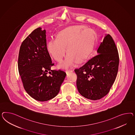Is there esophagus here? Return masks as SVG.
I'll list each match as a JSON object with an SVG mask.
<instances>
[{
    "mask_svg": "<svg viewBox=\"0 0 135 135\" xmlns=\"http://www.w3.org/2000/svg\"><path fill=\"white\" fill-rule=\"evenodd\" d=\"M72 72H73V70H67L66 71V74H68L70 73H71Z\"/></svg>",
    "mask_w": 135,
    "mask_h": 135,
    "instance_id": "1",
    "label": "esophagus"
}]
</instances>
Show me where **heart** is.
I'll list each match as a JSON object with an SVG mask.
<instances>
[{"instance_id": "b5f03b06", "label": "heart", "mask_w": 135, "mask_h": 135, "mask_svg": "<svg viewBox=\"0 0 135 135\" xmlns=\"http://www.w3.org/2000/svg\"><path fill=\"white\" fill-rule=\"evenodd\" d=\"M95 33L92 29L82 25L68 27L57 34L56 38H50L47 44V50L58 62H61L68 53L65 60L58 67L67 69L77 62L84 61L94 49Z\"/></svg>"}]
</instances>
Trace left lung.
<instances>
[{
    "label": "left lung",
    "instance_id": "left-lung-1",
    "mask_svg": "<svg viewBox=\"0 0 135 135\" xmlns=\"http://www.w3.org/2000/svg\"><path fill=\"white\" fill-rule=\"evenodd\" d=\"M97 53L98 55L85 65L75 70L79 93L93 100L102 98L109 93L117 74L119 61L118 50L109 34L105 35Z\"/></svg>",
    "mask_w": 135,
    "mask_h": 135
}]
</instances>
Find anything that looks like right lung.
<instances>
[{
	"instance_id": "add662e5",
	"label": "right lung",
	"mask_w": 135,
	"mask_h": 135,
	"mask_svg": "<svg viewBox=\"0 0 135 135\" xmlns=\"http://www.w3.org/2000/svg\"><path fill=\"white\" fill-rule=\"evenodd\" d=\"M46 31L35 29L22 43L18 57V70L26 92L39 102L55 97L66 74L52 70L54 65L46 48Z\"/></svg>"
}]
</instances>
